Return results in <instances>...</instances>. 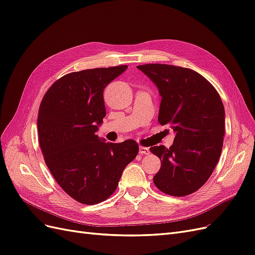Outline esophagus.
Instances as JSON below:
<instances>
[{
    "instance_id": "obj_1",
    "label": "esophagus",
    "mask_w": 255,
    "mask_h": 255,
    "mask_svg": "<svg viewBox=\"0 0 255 255\" xmlns=\"http://www.w3.org/2000/svg\"><path fill=\"white\" fill-rule=\"evenodd\" d=\"M139 153L140 154H149L150 151L148 148H144V146H139Z\"/></svg>"
}]
</instances>
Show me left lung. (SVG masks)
Segmentation results:
<instances>
[{"label":"left lung","mask_w":255,"mask_h":255,"mask_svg":"<svg viewBox=\"0 0 255 255\" xmlns=\"http://www.w3.org/2000/svg\"><path fill=\"white\" fill-rule=\"evenodd\" d=\"M137 68L158 89V122L175 134L169 149L150 148L161 163L154 184L167 195H190L203 186L220 157L226 127L221 98L210 82L190 69L160 64Z\"/></svg>","instance_id":"8db88e82"}]
</instances>
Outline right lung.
Instances as JSON below:
<instances>
[{"label": "right lung", "instance_id": "add662e5", "mask_svg": "<svg viewBox=\"0 0 255 255\" xmlns=\"http://www.w3.org/2000/svg\"><path fill=\"white\" fill-rule=\"evenodd\" d=\"M127 69L66 74L52 85L39 107L38 136L45 164L59 186L84 204L110 198L139 150L133 139L106 142L96 134L106 116L104 88Z\"/></svg>", "mask_w": 255, "mask_h": 255}]
</instances>
